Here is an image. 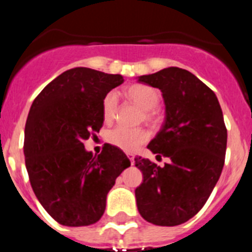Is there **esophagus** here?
I'll return each instance as SVG.
<instances>
[{"label": "esophagus", "mask_w": 252, "mask_h": 252, "mask_svg": "<svg viewBox=\"0 0 252 252\" xmlns=\"http://www.w3.org/2000/svg\"><path fill=\"white\" fill-rule=\"evenodd\" d=\"M127 158H128V160L131 161V164H133V159H135V157H133L132 154H127Z\"/></svg>", "instance_id": "obj_1"}]
</instances>
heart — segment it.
<instances>
[{
  "label": "heart",
  "mask_w": 252,
  "mask_h": 252,
  "mask_svg": "<svg viewBox=\"0 0 252 252\" xmlns=\"http://www.w3.org/2000/svg\"><path fill=\"white\" fill-rule=\"evenodd\" d=\"M127 98L133 103L140 106L144 111L145 120L155 121L157 113L155 108L160 101V95L155 88L146 84H133L126 90ZM119 111V95L116 92L107 93L102 103V115L106 122H111L116 119ZM149 140L148 131L144 128H130L126 126H116L107 132V141L111 145L121 149L127 153L136 151L142 144Z\"/></svg>",
  "instance_id": "obj_1"
}]
</instances>
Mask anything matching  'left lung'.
Here are the masks:
<instances>
[{"mask_svg":"<svg viewBox=\"0 0 252 252\" xmlns=\"http://www.w3.org/2000/svg\"><path fill=\"white\" fill-rule=\"evenodd\" d=\"M139 82L162 93L165 122L148 149L170 161L161 168L135 158L144 177L135 189L137 209L150 223L178 226L201 211L220 179L227 145L223 115L215 92L186 69L170 66Z\"/></svg>","mask_w":252,"mask_h":252,"instance_id":"obj_1","label":"left lung"}]
</instances>
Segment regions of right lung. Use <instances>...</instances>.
Instances as JSON below:
<instances>
[{"label": "right lung", "mask_w": 252, "mask_h": 252, "mask_svg": "<svg viewBox=\"0 0 252 252\" xmlns=\"http://www.w3.org/2000/svg\"><path fill=\"white\" fill-rule=\"evenodd\" d=\"M122 83L120 74L73 68L31 104L24 141L29 179L41 206L60 224L95 223L116 178L131 165L126 154L110 144L94 157L84 149L103 125V98Z\"/></svg>", "instance_id": "1"}]
</instances>
